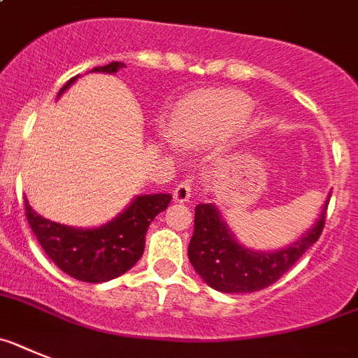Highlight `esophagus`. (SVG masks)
Returning <instances> with one entry per match:
<instances>
[{"label": "esophagus", "mask_w": 358, "mask_h": 358, "mask_svg": "<svg viewBox=\"0 0 358 358\" xmlns=\"http://www.w3.org/2000/svg\"><path fill=\"white\" fill-rule=\"evenodd\" d=\"M191 192L192 183L189 182V180H185V182L178 183L175 187V191H173V200L178 201V203H185V201H189V198H191Z\"/></svg>", "instance_id": "34e87169"}]
</instances>
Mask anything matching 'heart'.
Returning a JSON list of instances; mask_svg holds the SVG:
<instances>
[{"label":"heart","mask_w":358,"mask_h":358,"mask_svg":"<svg viewBox=\"0 0 358 358\" xmlns=\"http://www.w3.org/2000/svg\"><path fill=\"white\" fill-rule=\"evenodd\" d=\"M250 111V101L236 90H201L180 102L173 129H160L158 142L169 151L216 144L243 126Z\"/></svg>","instance_id":"obj_1"}]
</instances>
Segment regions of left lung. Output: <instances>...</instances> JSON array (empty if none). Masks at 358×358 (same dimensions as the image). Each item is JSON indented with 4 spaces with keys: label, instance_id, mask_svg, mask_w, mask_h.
<instances>
[{
    "label": "left lung",
    "instance_id": "obj_1",
    "mask_svg": "<svg viewBox=\"0 0 358 358\" xmlns=\"http://www.w3.org/2000/svg\"><path fill=\"white\" fill-rule=\"evenodd\" d=\"M308 231L294 243L275 250H256L239 243L225 217L214 203H200L194 209V232L187 254L191 265L210 288L225 294H250L263 290L290 270L313 243L324 227L326 207Z\"/></svg>",
    "mask_w": 358,
    "mask_h": 358
}]
</instances>
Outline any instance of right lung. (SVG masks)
<instances>
[{
  "label": "right lung",
  "mask_w": 358,
  "mask_h": 358,
  "mask_svg": "<svg viewBox=\"0 0 358 358\" xmlns=\"http://www.w3.org/2000/svg\"><path fill=\"white\" fill-rule=\"evenodd\" d=\"M120 61L93 68L90 73H117ZM79 76L61 88L57 99ZM171 194H138L126 209L99 227H70L46 220L24 198L27 220L37 241L64 273L85 282H106L136 265L144 254L145 232L157 214L167 209Z\"/></svg>",
  "instance_id": "add662e5"
}]
</instances>
